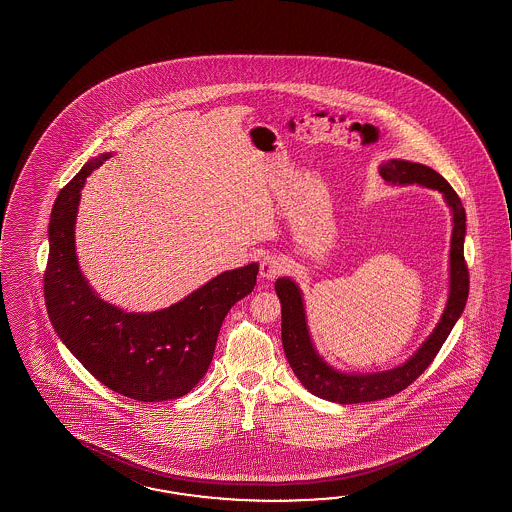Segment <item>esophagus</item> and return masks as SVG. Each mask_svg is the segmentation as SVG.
<instances>
[{"label": "esophagus", "instance_id": "1", "mask_svg": "<svg viewBox=\"0 0 512 512\" xmlns=\"http://www.w3.org/2000/svg\"><path fill=\"white\" fill-rule=\"evenodd\" d=\"M283 269L282 258H278L276 254H265L260 261V274L261 278L265 280H272L276 278Z\"/></svg>", "mask_w": 512, "mask_h": 512}]
</instances>
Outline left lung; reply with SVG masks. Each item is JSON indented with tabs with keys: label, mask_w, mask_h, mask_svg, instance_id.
<instances>
[{
	"label": "left lung",
	"mask_w": 512,
	"mask_h": 512,
	"mask_svg": "<svg viewBox=\"0 0 512 512\" xmlns=\"http://www.w3.org/2000/svg\"><path fill=\"white\" fill-rule=\"evenodd\" d=\"M379 174L386 183L426 186L439 190L445 196L454 221L450 240V291L439 324L423 342V346L415 351L414 357L393 370L355 375L331 368L316 353L305 322L304 298L298 285L291 278L276 280L274 289L282 304V344L287 362L291 364L298 381L304 384L305 390L320 399L338 404L370 403L403 392L404 388H408L432 364L467 304L470 282L463 252L467 216L454 188L448 185L443 175L437 174L430 166L401 159H390L382 163Z\"/></svg>",
	"instance_id": "8db88e82"
}]
</instances>
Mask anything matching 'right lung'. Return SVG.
<instances>
[{
	"mask_svg": "<svg viewBox=\"0 0 512 512\" xmlns=\"http://www.w3.org/2000/svg\"><path fill=\"white\" fill-rule=\"evenodd\" d=\"M108 157L84 164L56 197L44 274L47 313L67 349L109 390L142 403L179 399L207 373L221 324L254 289L258 263L221 272L153 313H126L100 300L78 267L75 223L87 175Z\"/></svg>",
	"mask_w": 512,
	"mask_h": 512,
	"instance_id": "obj_1",
	"label": "right lung"
}]
</instances>
